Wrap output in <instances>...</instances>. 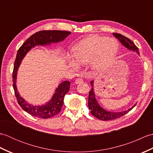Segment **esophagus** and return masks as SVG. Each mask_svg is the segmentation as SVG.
<instances>
[{
	"label": "esophagus",
	"mask_w": 153,
	"mask_h": 153,
	"mask_svg": "<svg viewBox=\"0 0 153 153\" xmlns=\"http://www.w3.org/2000/svg\"><path fill=\"white\" fill-rule=\"evenodd\" d=\"M82 82H83V79L80 78V77H77L76 80V83H81Z\"/></svg>",
	"instance_id": "esophagus-1"
}]
</instances>
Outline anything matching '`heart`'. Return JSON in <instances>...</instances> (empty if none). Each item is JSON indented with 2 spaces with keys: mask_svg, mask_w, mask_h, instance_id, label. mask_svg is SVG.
Wrapping results in <instances>:
<instances>
[{
  "mask_svg": "<svg viewBox=\"0 0 153 153\" xmlns=\"http://www.w3.org/2000/svg\"><path fill=\"white\" fill-rule=\"evenodd\" d=\"M118 43L104 36H91L81 41L73 48V56L77 63L91 62L94 70H100L109 64L118 51ZM70 66L76 68L77 63L70 58Z\"/></svg>",
  "mask_w": 153,
  "mask_h": 153,
  "instance_id": "1",
  "label": "heart"
}]
</instances>
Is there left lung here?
I'll return each mask as SVG.
<instances>
[{"mask_svg": "<svg viewBox=\"0 0 153 153\" xmlns=\"http://www.w3.org/2000/svg\"><path fill=\"white\" fill-rule=\"evenodd\" d=\"M113 35L118 39L121 42L122 44L129 48V50H132L134 51H136L139 54V50L137 46L134 43V42L131 41L129 39L123 35L117 33H114ZM91 84L92 87L93 86V82H91ZM88 106L89 109L90 110V112L91 113V114L95 116V118H98L99 120H104V121H106V120H115L116 118H120L123 116H124L126 114L129 112L130 110L134 108L129 109L126 111L123 112H109L106 111L105 109H103L101 106H100L99 103L97 102V100L95 97V92H94L93 88L92 87L91 90L89 91V98H88Z\"/></svg>", "mask_w": 153, "mask_h": 153, "instance_id": "1", "label": "left lung"}]
</instances>
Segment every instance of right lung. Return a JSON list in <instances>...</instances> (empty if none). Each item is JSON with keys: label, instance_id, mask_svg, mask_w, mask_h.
Wrapping results in <instances>:
<instances>
[{"label": "right lung", "instance_id": "right-lung-1", "mask_svg": "<svg viewBox=\"0 0 153 153\" xmlns=\"http://www.w3.org/2000/svg\"><path fill=\"white\" fill-rule=\"evenodd\" d=\"M71 33L70 31H58V30H43L39 31L33 34L24 42L19 47L16 54V60L14 65V70L12 74L13 88L14 90L16 98L19 105L22 108L30 114L35 117L43 119H47L58 114L60 112L64 103V98L66 94L69 91L70 88V82L68 81L60 83L56 89L53 98L45 105L34 106L28 104L19 96L17 91L16 85V74L19 64L25 56L27 52L35 45H48L51 43H55L63 41L68 35Z\"/></svg>", "mask_w": 153, "mask_h": 153}]
</instances>
